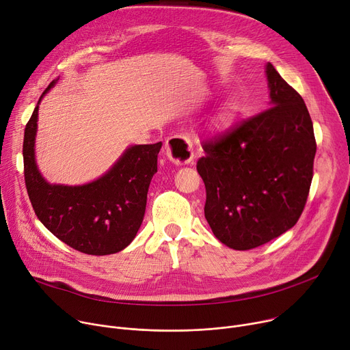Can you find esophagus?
<instances>
[{
    "mask_svg": "<svg viewBox=\"0 0 350 350\" xmlns=\"http://www.w3.org/2000/svg\"><path fill=\"white\" fill-rule=\"evenodd\" d=\"M166 154L174 165H185L193 161L194 146L191 139L184 135H173L166 141Z\"/></svg>",
    "mask_w": 350,
    "mask_h": 350,
    "instance_id": "1",
    "label": "esophagus"
}]
</instances>
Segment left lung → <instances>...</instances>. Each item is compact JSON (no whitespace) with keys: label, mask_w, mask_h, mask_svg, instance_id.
<instances>
[{"label":"left lung","mask_w":350,"mask_h":350,"mask_svg":"<svg viewBox=\"0 0 350 350\" xmlns=\"http://www.w3.org/2000/svg\"><path fill=\"white\" fill-rule=\"evenodd\" d=\"M271 107L202 141L197 170L217 240L245 251L292 229L306 206L317 150L300 94L267 66Z\"/></svg>","instance_id":"obj_1"}]
</instances>
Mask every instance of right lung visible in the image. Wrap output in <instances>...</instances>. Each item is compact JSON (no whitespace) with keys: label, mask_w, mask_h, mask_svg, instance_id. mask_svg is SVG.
<instances>
[{"label":"right lung","mask_w":350,"mask_h":350,"mask_svg":"<svg viewBox=\"0 0 350 350\" xmlns=\"http://www.w3.org/2000/svg\"><path fill=\"white\" fill-rule=\"evenodd\" d=\"M40 96L23 137V173L27 196L42 224L62 243L89 256H107L129 245L142 224L148 188L157 172L162 142L135 145L99 180L79 187L50 185L35 162Z\"/></svg>","instance_id":"add662e5"}]
</instances>
